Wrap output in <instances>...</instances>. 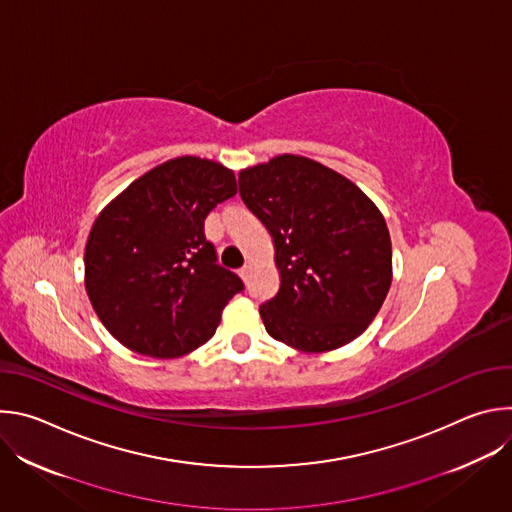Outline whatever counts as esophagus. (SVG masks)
<instances>
[{
	"instance_id": "obj_1",
	"label": "esophagus",
	"mask_w": 512,
	"mask_h": 512,
	"mask_svg": "<svg viewBox=\"0 0 512 512\" xmlns=\"http://www.w3.org/2000/svg\"><path fill=\"white\" fill-rule=\"evenodd\" d=\"M249 273H251V267H249V265H245V267H241V269H239V277H241L243 281H247V279H249Z\"/></svg>"
}]
</instances>
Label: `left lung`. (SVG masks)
Listing matches in <instances>:
<instances>
[{"mask_svg": "<svg viewBox=\"0 0 512 512\" xmlns=\"http://www.w3.org/2000/svg\"><path fill=\"white\" fill-rule=\"evenodd\" d=\"M239 188L273 239L279 289L259 306L269 336L306 354L358 338L393 281L377 204L336 170L294 154L241 170Z\"/></svg>", "mask_w": 512, "mask_h": 512, "instance_id": "8db88e82", "label": "left lung"}]
</instances>
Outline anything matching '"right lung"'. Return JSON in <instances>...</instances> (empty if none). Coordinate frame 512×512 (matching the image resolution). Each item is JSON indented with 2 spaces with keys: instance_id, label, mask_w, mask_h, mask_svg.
<instances>
[{
  "instance_id": "1",
  "label": "right lung",
  "mask_w": 512,
  "mask_h": 512,
  "mask_svg": "<svg viewBox=\"0 0 512 512\" xmlns=\"http://www.w3.org/2000/svg\"><path fill=\"white\" fill-rule=\"evenodd\" d=\"M235 194L233 170L182 156L133 180L99 212L85 247V287L125 348L176 358L212 338L243 281L214 263L204 218Z\"/></svg>"
}]
</instances>
